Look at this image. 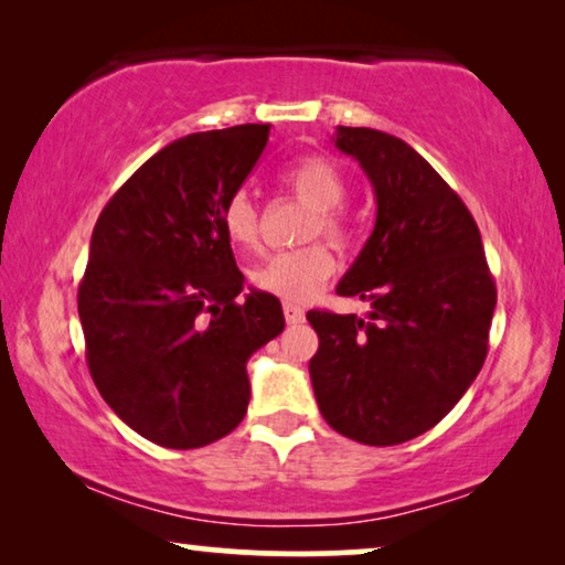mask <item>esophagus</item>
<instances>
[{
	"instance_id": "obj_1",
	"label": "esophagus",
	"mask_w": 565,
	"mask_h": 565,
	"mask_svg": "<svg viewBox=\"0 0 565 565\" xmlns=\"http://www.w3.org/2000/svg\"><path fill=\"white\" fill-rule=\"evenodd\" d=\"M282 313H285V321L292 323V327H296V323H303V319H306L303 308L296 306V303H288V300L282 303Z\"/></svg>"
}]
</instances>
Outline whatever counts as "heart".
Wrapping results in <instances>:
<instances>
[{"label":"heart","mask_w":565,"mask_h":565,"mask_svg":"<svg viewBox=\"0 0 565 565\" xmlns=\"http://www.w3.org/2000/svg\"><path fill=\"white\" fill-rule=\"evenodd\" d=\"M282 180L306 205L313 207L306 238L321 234L331 242L344 244L350 236V226H347L344 213L339 211L347 195L342 169L327 157H306L296 161ZM221 223L231 244L242 246V249H254L259 244V213L246 192H236L228 200ZM334 269L337 259L327 244H308L303 249L275 254L262 262L252 273V282L267 296L282 298L288 303H303L323 288Z\"/></svg>","instance_id":"obj_1"}]
</instances>
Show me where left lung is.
Returning <instances> with one entry per match:
<instances>
[{
	"label": "left lung",
	"instance_id": "left-lung-1",
	"mask_svg": "<svg viewBox=\"0 0 565 565\" xmlns=\"http://www.w3.org/2000/svg\"><path fill=\"white\" fill-rule=\"evenodd\" d=\"M334 146L375 190V228L337 285L367 319L308 311V362L323 419L362 445H401L435 427L481 373L497 308L473 215L401 138L339 126Z\"/></svg>",
	"mask_w": 565,
	"mask_h": 565
}]
</instances>
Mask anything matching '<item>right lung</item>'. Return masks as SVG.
Segmentation results:
<instances>
[{
	"mask_svg": "<svg viewBox=\"0 0 565 565\" xmlns=\"http://www.w3.org/2000/svg\"><path fill=\"white\" fill-rule=\"evenodd\" d=\"M269 126L177 138L115 192L79 285L87 365L105 404L172 450L211 445L249 406L246 362L285 329L275 296L242 298L223 207L257 164Z\"/></svg>",
	"mask_w": 565,
	"mask_h": 565,
	"instance_id": "1",
	"label": "right lung"
}]
</instances>
